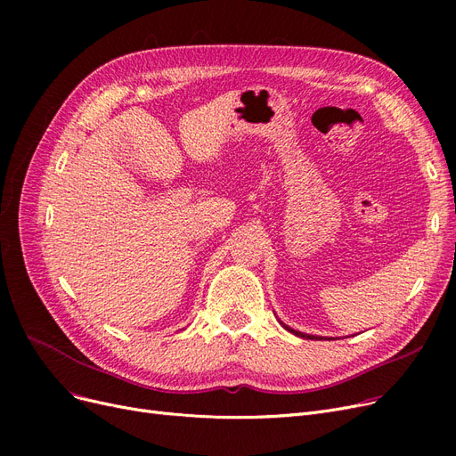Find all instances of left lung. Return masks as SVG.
Masks as SVG:
<instances>
[{"label":"left lung","mask_w":456,"mask_h":456,"mask_svg":"<svg viewBox=\"0 0 456 456\" xmlns=\"http://www.w3.org/2000/svg\"><path fill=\"white\" fill-rule=\"evenodd\" d=\"M279 323H281L286 330L292 332V334H296V337H299V338H305V340H327V338H323V337H314V334H306V332L296 330V329H292V327H289V325H284L281 320H279Z\"/></svg>","instance_id":"8db88e82"}]
</instances>
